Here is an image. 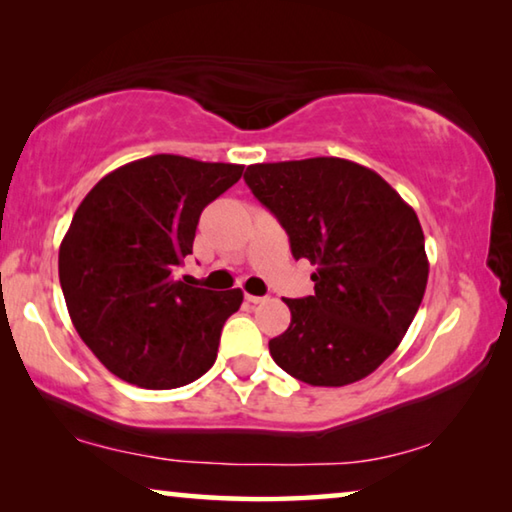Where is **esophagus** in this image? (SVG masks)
<instances>
[{
	"label": "esophagus",
	"mask_w": 512,
	"mask_h": 512,
	"mask_svg": "<svg viewBox=\"0 0 512 512\" xmlns=\"http://www.w3.org/2000/svg\"><path fill=\"white\" fill-rule=\"evenodd\" d=\"M246 300L253 302V305H262V302H268V296H253V293H246Z\"/></svg>",
	"instance_id": "1"
}]
</instances>
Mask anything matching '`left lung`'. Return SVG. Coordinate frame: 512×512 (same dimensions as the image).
I'll return each mask as SVG.
<instances>
[{
  "label": "left lung",
  "mask_w": 512,
  "mask_h": 512,
  "mask_svg": "<svg viewBox=\"0 0 512 512\" xmlns=\"http://www.w3.org/2000/svg\"><path fill=\"white\" fill-rule=\"evenodd\" d=\"M246 185L316 266L314 296L284 300L273 361L311 386H345L395 352L427 289L418 214L368 167L343 158L250 164Z\"/></svg>",
  "instance_id": "8db88e82"
}]
</instances>
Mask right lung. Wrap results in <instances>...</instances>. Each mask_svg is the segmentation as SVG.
Listing matches in <instances>:
<instances>
[{
  "label": "right lung",
  "mask_w": 512,
  "mask_h": 512,
  "mask_svg": "<svg viewBox=\"0 0 512 512\" xmlns=\"http://www.w3.org/2000/svg\"><path fill=\"white\" fill-rule=\"evenodd\" d=\"M241 173V164L151 155L103 176L74 212L60 287L76 332L112 375L169 391L214 366L244 293L192 287L178 268L201 212Z\"/></svg>",
  "instance_id": "add662e5"
}]
</instances>
